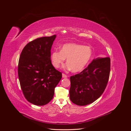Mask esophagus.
I'll return each mask as SVG.
<instances>
[{
	"mask_svg": "<svg viewBox=\"0 0 131 131\" xmlns=\"http://www.w3.org/2000/svg\"><path fill=\"white\" fill-rule=\"evenodd\" d=\"M68 77V76H67V75H66V74H62V78H67Z\"/></svg>",
	"mask_w": 131,
	"mask_h": 131,
	"instance_id": "obj_1",
	"label": "esophagus"
}]
</instances>
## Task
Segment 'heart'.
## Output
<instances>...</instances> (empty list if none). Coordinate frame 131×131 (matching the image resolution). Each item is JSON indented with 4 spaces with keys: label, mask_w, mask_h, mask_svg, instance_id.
<instances>
[{
    "label": "heart",
    "mask_w": 131,
    "mask_h": 131,
    "mask_svg": "<svg viewBox=\"0 0 131 131\" xmlns=\"http://www.w3.org/2000/svg\"><path fill=\"white\" fill-rule=\"evenodd\" d=\"M92 50L89 46L74 43L63 45L61 51L55 50L51 54V59L53 66L58 68L67 58V70L72 69L73 72H81L88 64L92 56Z\"/></svg>",
    "instance_id": "heart-1"
}]
</instances>
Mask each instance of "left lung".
I'll list each match as a JSON object with an SVG mask.
<instances>
[{"mask_svg":"<svg viewBox=\"0 0 131 131\" xmlns=\"http://www.w3.org/2000/svg\"><path fill=\"white\" fill-rule=\"evenodd\" d=\"M110 71V58L99 57L94 59L80 73L70 77L71 101L84 106L96 101L106 88Z\"/></svg>","mask_w":131,"mask_h":131,"instance_id":"1","label":"left lung"}]
</instances>
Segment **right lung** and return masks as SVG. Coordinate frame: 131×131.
<instances>
[{
    "mask_svg": "<svg viewBox=\"0 0 131 131\" xmlns=\"http://www.w3.org/2000/svg\"><path fill=\"white\" fill-rule=\"evenodd\" d=\"M56 37H41L28 43L19 59L21 88L26 100L34 105L49 103L62 78L61 72L54 68L51 61V49Z\"/></svg>",
    "mask_w": 131,
    "mask_h": 131,
    "instance_id": "obj_1",
    "label": "right lung"
}]
</instances>
